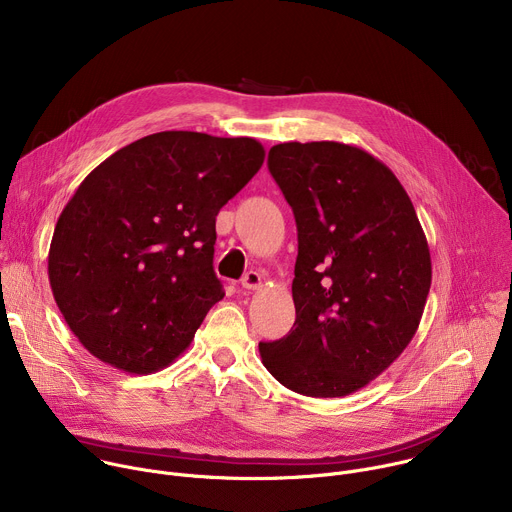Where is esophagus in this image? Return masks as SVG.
<instances>
[{"label":"esophagus","mask_w":512,"mask_h":512,"mask_svg":"<svg viewBox=\"0 0 512 512\" xmlns=\"http://www.w3.org/2000/svg\"><path fill=\"white\" fill-rule=\"evenodd\" d=\"M241 285L245 289H249V291H255V289H259L263 285V277H261L259 271H247L243 275V279H241Z\"/></svg>","instance_id":"esophagus-1"}]
</instances>
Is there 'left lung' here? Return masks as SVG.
I'll return each instance as SVG.
<instances>
[{
  "label": "left lung",
  "mask_w": 512,
  "mask_h": 512,
  "mask_svg": "<svg viewBox=\"0 0 512 512\" xmlns=\"http://www.w3.org/2000/svg\"><path fill=\"white\" fill-rule=\"evenodd\" d=\"M269 172L294 210L296 322L259 342L265 369L306 397H346L375 381L415 336L431 285L419 218L397 176L340 141H287Z\"/></svg>",
  "instance_id": "8db88e82"
}]
</instances>
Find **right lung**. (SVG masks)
I'll return each instance as SVG.
<instances>
[{"mask_svg": "<svg viewBox=\"0 0 512 512\" xmlns=\"http://www.w3.org/2000/svg\"><path fill=\"white\" fill-rule=\"evenodd\" d=\"M253 137L145 135L101 162L58 216L48 251L52 296L99 360L166 369L223 300L212 269L216 214L263 166Z\"/></svg>", "mask_w": 512, "mask_h": 512, "instance_id": "1", "label": "right lung"}]
</instances>
